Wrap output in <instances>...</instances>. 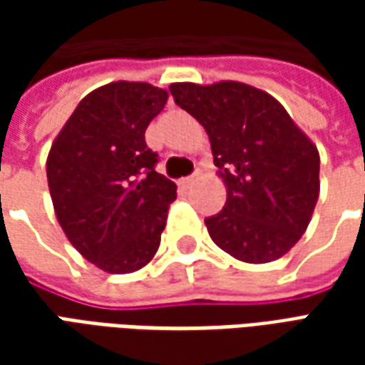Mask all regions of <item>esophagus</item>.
<instances>
[{
  "label": "esophagus",
  "instance_id": "obj_1",
  "mask_svg": "<svg viewBox=\"0 0 365 365\" xmlns=\"http://www.w3.org/2000/svg\"><path fill=\"white\" fill-rule=\"evenodd\" d=\"M195 178H197V172H195V174L187 175V178H183L182 183H183V185H191V183L195 182Z\"/></svg>",
  "mask_w": 365,
  "mask_h": 365
}]
</instances>
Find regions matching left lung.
Listing matches in <instances>:
<instances>
[{"mask_svg": "<svg viewBox=\"0 0 365 365\" xmlns=\"http://www.w3.org/2000/svg\"><path fill=\"white\" fill-rule=\"evenodd\" d=\"M175 105L205 127L227 203L207 217L209 237L248 264L295 246L319 199V152L266 91L238 82L172 83Z\"/></svg>", "mask_w": 365, "mask_h": 365, "instance_id": "1", "label": "left lung"}]
</instances>
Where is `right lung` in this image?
Instances as JSON below:
<instances>
[{"label":"right lung","mask_w":365,"mask_h":365,"mask_svg":"<svg viewBox=\"0 0 365 365\" xmlns=\"http://www.w3.org/2000/svg\"><path fill=\"white\" fill-rule=\"evenodd\" d=\"M150 83L115 82L91 91L52 144L46 178L68 240L109 274L154 258L175 183L156 172L144 133L166 105Z\"/></svg>","instance_id":"obj_1"}]
</instances>
